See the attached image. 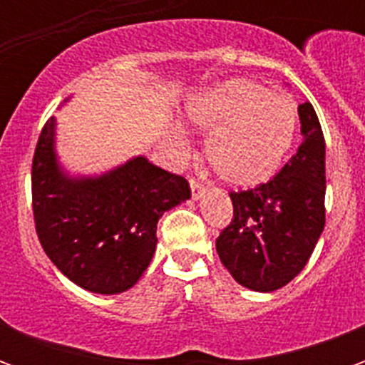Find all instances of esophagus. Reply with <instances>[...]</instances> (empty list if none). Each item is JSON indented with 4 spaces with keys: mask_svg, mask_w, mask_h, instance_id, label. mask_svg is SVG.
<instances>
[{
    "mask_svg": "<svg viewBox=\"0 0 365 365\" xmlns=\"http://www.w3.org/2000/svg\"><path fill=\"white\" fill-rule=\"evenodd\" d=\"M190 187H191V197L193 199H199L201 197V193L205 191V185L199 182V180H195V178H191L190 180Z\"/></svg>",
    "mask_w": 365,
    "mask_h": 365,
    "instance_id": "34e87169",
    "label": "esophagus"
}]
</instances>
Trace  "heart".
Segmentation results:
<instances>
[{"label": "heart", "instance_id": "b5f03b06", "mask_svg": "<svg viewBox=\"0 0 365 365\" xmlns=\"http://www.w3.org/2000/svg\"><path fill=\"white\" fill-rule=\"evenodd\" d=\"M185 125L207 133L205 158L221 180L237 187L268 182L282 168L297 136L299 111L248 78H232L191 96L183 105ZM175 152L185 150L178 127L168 133Z\"/></svg>", "mask_w": 365, "mask_h": 365}]
</instances>
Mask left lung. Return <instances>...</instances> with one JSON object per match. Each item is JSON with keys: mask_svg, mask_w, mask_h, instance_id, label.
I'll list each match as a JSON object with an SVG mask.
<instances>
[{"mask_svg": "<svg viewBox=\"0 0 365 365\" xmlns=\"http://www.w3.org/2000/svg\"><path fill=\"white\" fill-rule=\"evenodd\" d=\"M303 143L268 183L232 191V221L217 238L240 285L275 291L305 268L324 229V136L313 105H299Z\"/></svg>", "mask_w": 365, "mask_h": 365, "instance_id": "8db88e82", "label": "left lung"}]
</instances>
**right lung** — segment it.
Returning <instances> with one entry per match:
<instances>
[{
	"instance_id": "add662e5",
	"label": "right lung",
	"mask_w": 365,
	"mask_h": 365,
	"mask_svg": "<svg viewBox=\"0 0 365 365\" xmlns=\"http://www.w3.org/2000/svg\"><path fill=\"white\" fill-rule=\"evenodd\" d=\"M56 123L46 120L33 158V213L41 246L76 285L115 295L130 289L156 250V225L191 197L182 175L144 156L107 174L72 178L54 150Z\"/></svg>"
}]
</instances>
